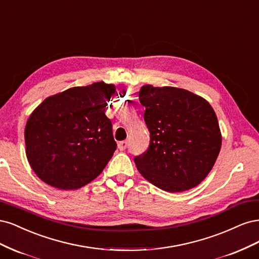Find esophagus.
I'll return each mask as SVG.
<instances>
[{"label": "esophagus", "instance_id": "34e87169", "mask_svg": "<svg viewBox=\"0 0 259 259\" xmlns=\"http://www.w3.org/2000/svg\"><path fill=\"white\" fill-rule=\"evenodd\" d=\"M128 147V141H121L118 143V148L120 151H123V149H126Z\"/></svg>", "mask_w": 259, "mask_h": 259}]
</instances>
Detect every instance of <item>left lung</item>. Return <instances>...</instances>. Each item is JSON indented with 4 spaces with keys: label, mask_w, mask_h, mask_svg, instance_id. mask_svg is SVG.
Segmentation results:
<instances>
[{
    "label": "left lung",
    "mask_w": 259,
    "mask_h": 259,
    "mask_svg": "<svg viewBox=\"0 0 259 259\" xmlns=\"http://www.w3.org/2000/svg\"><path fill=\"white\" fill-rule=\"evenodd\" d=\"M141 104L151 133L146 152L135 158L139 172L169 193L198 186L222 147L216 114L205 99L177 87L142 86Z\"/></svg>",
    "instance_id": "obj_1"
}]
</instances>
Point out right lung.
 Segmentation results:
<instances>
[{
  "label": "right lung",
  "mask_w": 259,
  "mask_h": 259,
  "mask_svg": "<svg viewBox=\"0 0 259 259\" xmlns=\"http://www.w3.org/2000/svg\"><path fill=\"white\" fill-rule=\"evenodd\" d=\"M116 87L98 81L46 98L24 129L26 155L37 177L58 189L85 186L103 171L116 142L105 108Z\"/></svg>",
  "instance_id": "add662e5"
}]
</instances>
